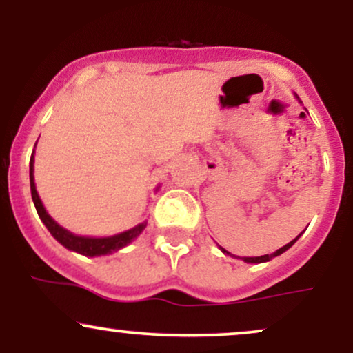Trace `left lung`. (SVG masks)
<instances>
[{
    "mask_svg": "<svg viewBox=\"0 0 353 353\" xmlns=\"http://www.w3.org/2000/svg\"><path fill=\"white\" fill-rule=\"evenodd\" d=\"M299 237H301V236H297V237L294 239V241H290L289 244H285L283 247H281V249H279V250H275L274 254H265V255H261V257H241V259H242V261H244V262H247V264H261V262H269L270 259L277 257V255H281V254L285 252L287 249H290V247H292V245L295 244V241H297ZM219 249H221L222 252H224L225 255H230V252H228V250H225V249H222V247H219Z\"/></svg>",
    "mask_w": 353,
    "mask_h": 353,
    "instance_id": "1",
    "label": "left lung"
}]
</instances>
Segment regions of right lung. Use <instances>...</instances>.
I'll return each mask as SVG.
<instances>
[{"label": "right lung", "instance_id": "obj_1", "mask_svg": "<svg viewBox=\"0 0 353 353\" xmlns=\"http://www.w3.org/2000/svg\"><path fill=\"white\" fill-rule=\"evenodd\" d=\"M34 151L31 154V161H30V184H31V197H33L34 208L38 210V216L43 221V224L46 225L48 230L51 232V236L59 242L61 245H64L66 249L74 250V252L86 255V257H96V255H108L116 252V250L123 249L132 242L134 239L139 236L141 232L145 229V224L148 222H143V224H137L136 228L125 230V232L116 234V236L111 237H83V236H76V234L70 232V230L63 229L58 222L52 221V217L46 212L44 209L41 199L38 196V190H36V184H34Z\"/></svg>", "mask_w": 353, "mask_h": 353}]
</instances>
